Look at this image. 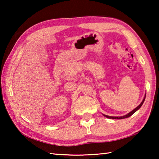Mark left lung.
<instances>
[{"instance_id": "obj_1", "label": "left lung", "mask_w": 159, "mask_h": 159, "mask_svg": "<svg viewBox=\"0 0 159 159\" xmlns=\"http://www.w3.org/2000/svg\"><path fill=\"white\" fill-rule=\"evenodd\" d=\"M145 98H144L143 99V102H141V103L138 106V107H136L135 108L134 110H133V111H131V112H130L129 113H128L127 115H125V116H122V117H111V116H108V115H104L105 117H106L107 118H110V119H115V120H120V119H125V118H127V117H129L130 116H131V115L134 113L135 112H136L138 109H139L141 106H142V105H143V103H144V102H145Z\"/></svg>"}]
</instances>
